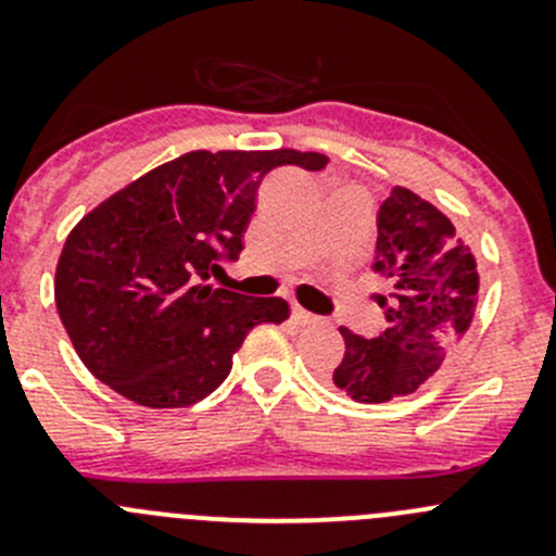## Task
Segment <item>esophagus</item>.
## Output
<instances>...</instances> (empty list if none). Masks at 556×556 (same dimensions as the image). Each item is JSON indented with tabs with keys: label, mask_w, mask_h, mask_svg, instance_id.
Wrapping results in <instances>:
<instances>
[{
	"label": "esophagus",
	"mask_w": 556,
	"mask_h": 556,
	"mask_svg": "<svg viewBox=\"0 0 556 556\" xmlns=\"http://www.w3.org/2000/svg\"><path fill=\"white\" fill-rule=\"evenodd\" d=\"M293 323L301 325V328H309V325H317V317L306 309H301V306H293Z\"/></svg>",
	"instance_id": "1"
}]
</instances>
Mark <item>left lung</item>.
I'll list each match as a JSON object with an SVG mask.
<instances>
[{
    "mask_svg": "<svg viewBox=\"0 0 556 556\" xmlns=\"http://www.w3.org/2000/svg\"><path fill=\"white\" fill-rule=\"evenodd\" d=\"M390 293L377 295L387 328L363 339L341 325L344 361L333 384L357 403H387L433 377L463 341L479 304L476 255L452 220L395 185L379 210L377 263Z\"/></svg>",
    "mask_w": 556,
    "mask_h": 556,
    "instance_id": "8db88e82",
    "label": "left lung"
}]
</instances>
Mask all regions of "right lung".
<instances>
[{"label": "right lung", "mask_w": 556, "mask_h": 556, "mask_svg": "<svg viewBox=\"0 0 556 556\" xmlns=\"http://www.w3.org/2000/svg\"><path fill=\"white\" fill-rule=\"evenodd\" d=\"M319 172L323 153L193 150L93 206L55 266V309L88 371L148 408H182L223 384L261 323H285V299L215 288L237 257L257 188L277 166Z\"/></svg>", "instance_id": "right-lung-1"}]
</instances>
